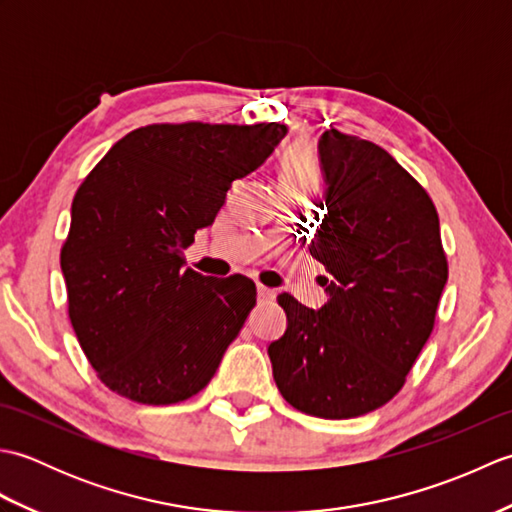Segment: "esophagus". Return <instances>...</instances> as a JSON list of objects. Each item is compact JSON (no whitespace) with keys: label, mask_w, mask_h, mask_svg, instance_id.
Listing matches in <instances>:
<instances>
[{"label":"esophagus","mask_w":512,"mask_h":512,"mask_svg":"<svg viewBox=\"0 0 512 512\" xmlns=\"http://www.w3.org/2000/svg\"><path fill=\"white\" fill-rule=\"evenodd\" d=\"M257 297H259V301H273L275 290H270L266 286H257Z\"/></svg>","instance_id":"obj_1"}]
</instances>
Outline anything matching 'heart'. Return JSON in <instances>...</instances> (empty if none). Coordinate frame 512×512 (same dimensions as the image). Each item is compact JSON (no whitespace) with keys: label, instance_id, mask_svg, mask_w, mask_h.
<instances>
[{"label":"heart","instance_id":"b5f03b06","mask_svg":"<svg viewBox=\"0 0 512 512\" xmlns=\"http://www.w3.org/2000/svg\"><path fill=\"white\" fill-rule=\"evenodd\" d=\"M321 173L317 158L306 143H292L279 160V189L281 193L314 195L319 191Z\"/></svg>","mask_w":512,"mask_h":512}]
</instances>
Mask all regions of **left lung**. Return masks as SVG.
<instances>
[{"mask_svg":"<svg viewBox=\"0 0 512 512\" xmlns=\"http://www.w3.org/2000/svg\"><path fill=\"white\" fill-rule=\"evenodd\" d=\"M323 220L310 255L325 266L319 310L279 295L286 332L268 345L292 407L343 420L383 407L405 385L436 321L449 268L429 193L369 140H319Z\"/></svg>","mask_w":512,"mask_h":512,"instance_id":"8db88e82","label":"left lung"}]
</instances>
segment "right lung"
Listing matches in <instances>:
<instances>
[{"label": "right lung", "mask_w": 512, "mask_h": 512, "mask_svg": "<svg viewBox=\"0 0 512 512\" xmlns=\"http://www.w3.org/2000/svg\"><path fill=\"white\" fill-rule=\"evenodd\" d=\"M286 125H147L107 151L72 200L68 312L103 383L143 405L198 394L255 308L248 277H204L182 250Z\"/></svg>", "instance_id": "right-lung-1"}]
</instances>
